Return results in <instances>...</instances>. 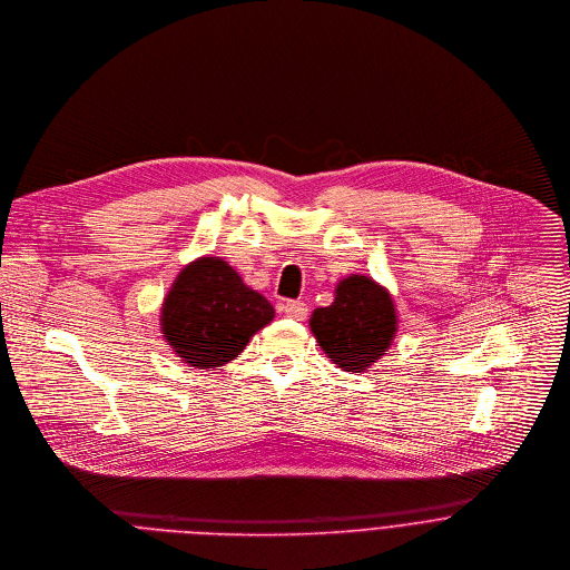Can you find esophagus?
<instances>
[{
  "instance_id": "esophagus-1",
  "label": "esophagus",
  "mask_w": 570,
  "mask_h": 570,
  "mask_svg": "<svg viewBox=\"0 0 570 570\" xmlns=\"http://www.w3.org/2000/svg\"><path fill=\"white\" fill-rule=\"evenodd\" d=\"M283 312L289 316V318H296V321H305L307 318V305L303 301H287L283 305Z\"/></svg>"
}]
</instances>
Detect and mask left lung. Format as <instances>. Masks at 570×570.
<instances>
[{
  "label": "left lung",
  "instance_id": "8db88e82",
  "mask_svg": "<svg viewBox=\"0 0 570 570\" xmlns=\"http://www.w3.org/2000/svg\"><path fill=\"white\" fill-rule=\"evenodd\" d=\"M309 330L336 367L363 374L391 350L397 309L391 292L379 281L350 274L338 281L334 303L312 312Z\"/></svg>",
  "mask_w": 570,
  "mask_h": 570
}]
</instances>
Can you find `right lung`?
Wrapping results in <instances>:
<instances>
[{"label": "right lung", "mask_w": 570, "mask_h": 570, "mask_svg": "<svg viewBox=\"0 0 570 570\" xmlns=\"http://www.w3.org/2000/svg\"><path fill=\"white\" fill-rule=\"evenodd\" d=\"M274 314L225 258L207 254L181 267L161 303L159 325L186 365L214 370L234 361Z\"/></svg>", "instance_id": "1"}]
</instances>
